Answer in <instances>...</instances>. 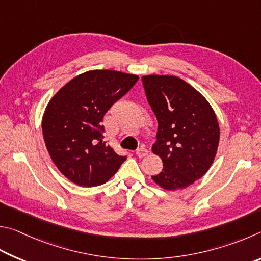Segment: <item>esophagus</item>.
<instances>
[{"mask_svg": "<svg viewBox=\"0 0 261 261\" xmlns=\"http://www.w3.org/2000/svg\"><path fill=\"white\" fill-rule=\"evenodd\" d=\"M148 153H149V151L144 147H140L138 150H136V154H138L139 158H143L147 156Z\"/></svg>", "mask_w": 261, "mask_h": 261, "instance_id": "1", "label": "esophagus"}]
</instances>
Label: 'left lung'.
Wrapping results in <instances>:
<instances>
[{"mask_svg":"<svg viewBox=\"0 0 261 261\" xmlns=\"http://www.w3.org/2000/svg\"><path fill=\"white\" fill-rule=\"evenodd\" d=\"M142 84L158 121L152 151L164 165L152 180L166 190L186 188L207 172L216 157L220 138L216 113L180 77L144 75Z\"/></svg>","mask_w":261,"mask_h":261,"instance_id":"1","label":"left lung"}]
</instances>
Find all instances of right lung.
<instances>
[{
	"instance_id": "obj_1",
	"label": "right lung",
	"mask_w": 261,
	"mask_h": 261,
	"mask_svg": "<svg viewBox=\"0 0 261 261\" xmlns=\"http://www.w3.org/2000/svg\"><path fill=\"white\" fill-rule=\"evenodd\" d=\"M138 80V75L118 71H89L67 82L49 102L42 119L45 147L73 184L103 185L126 161L103 142L102 121Z\"/></svg>"
}]
</instances>
